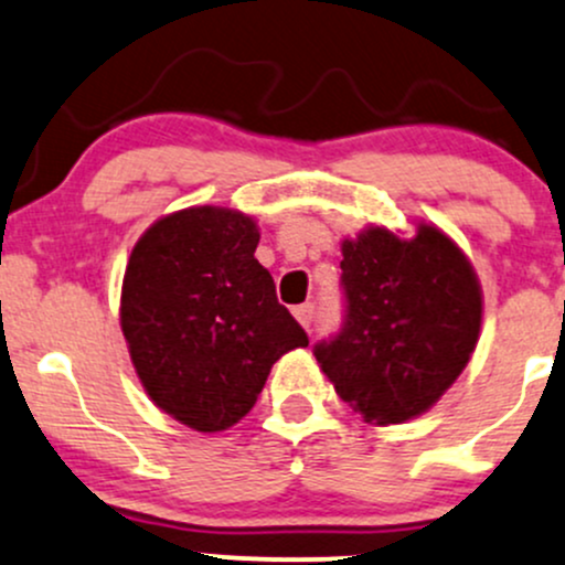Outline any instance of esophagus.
I'll use <instances>...</instances> for the list:
<instances>
[{"label": "esophagus", "instance_id": "34e87169", "mask_svg": "<svg viewBox=\"0 0 565 565\" xmlns=\"http://www.w3.org/2000/svg\"><path fill=\"white\" fill-rule=\"evenodd\" d=\"M292 313H295V319L300 321L302 327H306V330H311V321H313V306H311V302H306V306H297Z\"/></svg>", "mask_w": 565, "mask_h": 565}]
</instances>
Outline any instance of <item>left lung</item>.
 I'll use <instances>...</instances> for the list:
<instances>
[{"instance_id":"left-lung-1","label":"left lung","mask_w":565,"mask_h":565,"mask_svg":"<svg viewBox=\"0 0 565 565\" xmlns=\"http://www.w3.org/2000/svg\"><path fill=\"white\" fill-rule=\"evenodd\" d=\"M340 332L313 345L334 392L367 424L426 413L469 364L482 324L472 263L434 225L413 238L367 227L343 241Z\"/></svg>"}]
</instances>
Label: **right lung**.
Returning a JSON list of instances; mask_svg holds the SVG:
<instances>
[{
    "label": "right lung",
    "instance_id": "right-lung-1",
    "mask_svg": "<svg viewBox=\"0 0 565 565\" xmlns=\"http://www.w3.org/2000/svg\"><path fill=\"white\" fill-rule=\"evenodd\" d=\"M252 216L220 206L173 212L136 241L120 327L150 399L195 431L252 411L270 367L308 334L254 257Z\"/></svg>",
    "mask_w": 565,
    "mask_h": 565
}]
</instances>
